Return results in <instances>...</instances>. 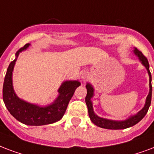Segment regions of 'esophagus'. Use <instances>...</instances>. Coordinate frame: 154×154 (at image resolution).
<instances>
[{
  "label": "esophagus",
  "instance_id": "obj_1",
  "mask_svg": "<svg viewBox=\"0 0 154 154\" xmlns=\"http://www.w3.org/2000/svg\"><path fill=\"white\" fill-rule=\"evenodd\" d=\"M81 78H82V79H83V81H87L88 79L90 78V75H89V73H88V72H87V71H84V72H83V73H82V76H81Z\"/></svg>",
  "mask_w": 154,
  "mask_h": 154
}]
</instances>
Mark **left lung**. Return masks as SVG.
Listing matches in <instances>:
<instances>
[{
  "mask_svg": "<svg viewBox=\"0 0 154 154\" xmlns=\"http://www.w3.org/2000/svg\"><path fill=\"white\" fill-rule=\"evenodd\" d=\"M134 53H135L136 55H137L140 61L141 62V63L146 67L148 73H149V93L147 98H146L145 106L137 114H136L135 116H130L128 120H122V121H116V120H108V119H103V118L99 117L98 116H96L94 113L93 108H92V102L91 100V97L93 96L94 89L91 84L88 83L86 85L88 92H87L85 101L86 104L88 106V115L90 116L91 120L96 125L99 126L100 128H108V129H125V128H129V127L135 125L136 124H137L139 121L142 120L144 116L146 115L148 110H149L150 103H151V98H152V84H151L152 77H151V73H150L149 71V64L147 58L143 54L142 52L138 51L137 49H135L134 50Z\"/></svg>",
  "mask_w": 154,
  "mask_h": 154,
  "instance_id": "1",
  "label": "left lung"
}]
</instances>
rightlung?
<instances>
[{
	"instance_id": "obj_1",
	"label": "right lung",
	"mask_w": 154,
	"mask_h": 154,
	"mask_svg": "<svg viewBox=\"0 0 154 154\" xmlns=\"http://www.w3.org/2000/svg\"><path fill=\"white\" fill-rule=\"evenodd\" d=\"M29 45L27 43L19 49L16 53V58L8 66L3 84V100L10 114L22 124L33 126L53 124L63 116L69 101L81 83L79 81L64 82L58 89V98L53 103L46 107H39L20 100L13 88L12 72L19 53L26 50Z\"/></svg>"
}]
</instances>
